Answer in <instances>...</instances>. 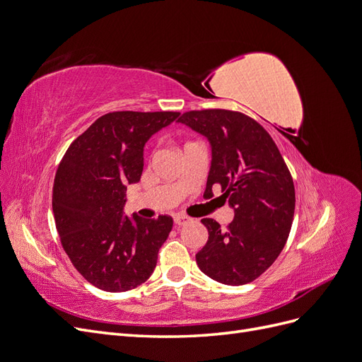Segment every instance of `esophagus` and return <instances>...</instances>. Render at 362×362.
<instances>
[{
    "instance_id": "34e87169",
    "label": "esophagus",
    "mask_w": 362,
    "mask_h": 362,
    "mask_svg": "<svg viewBox=\"0 0 362 362\" xmlns=\"http://www.w3.org/2000/svg\"><path fill=\"white\" fill-rule=\"evenodd\" d=\"M173 221H175V223H177L178 226H181V225H185V223L192 222V218L187 217V216H184V214H177V216L173 217Z\"/></svg>"
}]
</instances>
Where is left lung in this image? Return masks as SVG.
I'll return each mask as SVG.
<instances>
[{"mask_svg": "<svg viewBox=\"0 0 362 362\" xmlns=\"http://www.w3.org/2000/svg\"><path fill=\"white\" fill-rule=\"evenodd\" d=\"M211 144V168L204 198L214 185L234 208L225 229L202 218L205 246L196 254L199 269L226 286H243L262 275L287 243L294 216V184L275 141L255 119L245 113L206 108L178 119Z\"/></svg>", "mask_w": 362, "mask_h": 362, "instance_id": "obj_1", "label": "left lung"}]
</instances>
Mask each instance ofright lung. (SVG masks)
<instances>
[{"label":"right lung","mask_w":362,"mask_h":362,"mask_svg":"<svg viewBox=\"0 0 362 362\" xmlns=\"http://www.w3.org/2000/svg\"><path fill=\"white\" fill-rule=\"evenodd\" d=\"M178 112H112L69 145L52 187V211L62 246L74 267L104 291H128L156 269L170 216H124L127 184L144 172V146Z\"/></svg>","instance_id":"1"}]
</instances>
